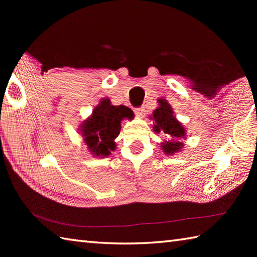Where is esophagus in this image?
I'll use <instances>...</instances> for the list:
<instances>
[{
	"label": "esophagus",
	"instance_id": "esophagus-1",
	"mask_svg": "<svg viewBox=\"0 0 257 257\" xmlns=\"http://www.w3.org/2000/svg\"><path fill=\"white\" fill-rule=\"evenodd\" d=\"M135 114H136L138 118H144L145 108L144 107H137L136 110H135Z\"/></svg>",
	"mask_w": 257,
	"mask_h": 257
}]
</instances>
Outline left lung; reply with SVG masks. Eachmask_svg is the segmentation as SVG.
Wrapping results in <instances>:
<instances>
[{"label":"left lung","mask_w":257,"mask_h":257,"mask_svg":"<svg viewBox=\"0 0 257 257\" xmlns=\"http://www.w3.org/2000/svg\"><path fill=\"white\" fill-rule=\"evenodd\" d=\"M159 106L150 116L153 120V130L155 134L162 133L167 139L160 143L161 150L167 155H175L184 149V138H186V128L176 118L173 108L167 99L159 98Z\"/></svg>","instance_id":"obj_1"}]
</instances>
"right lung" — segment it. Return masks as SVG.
Masks as SVG:
<instances>
[{
    "mask_svg": "<svg viewBox=\"0 0 257 257\" xmlns=\"http://www.w3.org/2000/svg\"><path fill=\"white\" fill-rule=\"evenodd\" d=\"M134 112L123 105H112L108 98H102L88 118L79 124V134L87 150L96 158H106L115 150L114 139L119 136L121 121L132 120Z\"/></svg>",
    "mask_w": 257,
    "mask_h": 257,
    "instance_id": "1",
    "label": "right lung"
}]
</instances>
